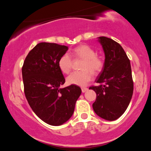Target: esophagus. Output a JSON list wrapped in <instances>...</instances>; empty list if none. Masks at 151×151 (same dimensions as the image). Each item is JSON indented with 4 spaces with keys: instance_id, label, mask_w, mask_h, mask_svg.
<instances>
[{
    "instance_id": "obj_1",
    "label": "esophagus",
    "mask_w": 151,
    "mask_h": 151,
    "mask_svg": "<svg viewBox=\"0 0 151 151\" xmlns=\"http://www.w3.org/2000/svg\"><path fill=\"white\" fill-rule=\"evenodd\" d=\"M87 90H88V88H86V87H82V88H81V91H82L83 93L86 92Z\"/></svg>"
}]
</instances>
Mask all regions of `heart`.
Masks as SVG:
<instances>
[{"label": "heart", "instance_id": "heart-1", "mask_svg": "<svg viewBox=\"0 0 151 151\" xmlns=\"http://www.w3.org/2000/svg\"><path fill=\"white\" fill-rule=\"evenodd\" d=\"M72 56L74 59L83 60L80 72H73L67 78L69 84L77 86H85L92 78L93 74H98L104 67V61L96 55L95 50L91 47L81 45L72 50ZM72 61L68 54H64L58 60V67L64 74H69L72 69Z\"/></svg>", "mask_w": 151, "mask_h": 151}]
</instances>
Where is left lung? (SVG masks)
I'll use <instances>...</instances> for the list:
<instances>
[{"instance_id": "1", "label": "left lung", "mask_w": 151, "mask_h": 151, "mask_svg": "<svg viewBox=\"0 0 151 151\" xmlns=\"http://www.w3.org/2000/svg\"><path fill=\"white\" fill-rule=\"evenodd\" d=\"M98 40L104 52L105 61L96 79L99 85L89 87L96 93L92 106L99 117L114 121L125 112L132 98L131 63L124 50L116 41L106 37H99Z\"/></svg>"}]
</instances>
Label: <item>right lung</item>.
Masks as SVG:
<instances>
[{
    "mask_svg": "<svg viewBox=\"0 0 151 151\" xmlns=\"http://www.w3.org/2000/svg\"><path fill=\"white\" fill-rule=\"evenodd\" d=\"M68 47L56 43L40 42L26 57L22 67L24 92L29 105L41 120L52 126H60L70 119L81 88H65V79L58 60Z\"/></svg>",
    "mask_w": 151,
    "mask_h": 151,
    "instance_id": "1",
    "label": "right lung"
}]
</instances>
